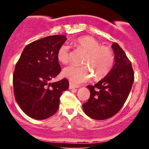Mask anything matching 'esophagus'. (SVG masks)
<instances>
[{
	"instance_id": "obj_1",
	"label": "esophagus",
	"mask_w": 149,
	"mask_h": 149,
	"mask_svg": "<svg viewBox=\"0 0 149 149\" xmlns=\"http://www.w3.org/2000/svg\"><path fill=\"white\" fill-rule=\"evenodd\" d=\"M79 85H77L73 84L72 83H69V89H73V88H78Z\"/></svg>"
}]
</instances>
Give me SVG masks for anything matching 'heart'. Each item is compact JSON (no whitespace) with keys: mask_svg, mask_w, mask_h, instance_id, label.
<instances>
[{"mask_svg":"<svg viewBox=\"0 0 149 149\" xmlns=\"http://www.w3.org/2000/svg\"><path fill=\"white\" fill-rule=\"evenodd\" d=\"M77 48L85 54L81 61L82 66L69 65L63 69L62 75L74 83L88 81L95 74L96 78H104L110 72L114 62V56L109 47L101 45L100 42L89 36H80L73 41ZM57 60L62 64L69 61V47L62 45L58 49Z\"/></svg>","mask_w":149,"mask_h":149,"instance_id":"1","label":"heart"}]
</instances>
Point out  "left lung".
<instances>
[{
    "instance_id": "left-lung-1",
    "label": "left lung",
    "mask_w": 149,
    "mask_h": 149,
    "mask_svg": "<svg viewBox=\"0 0 149 149\" xmlns=\"http://www.w3.org/2000/svg\"><path fill=\"white\" fill-rule=\"evenodd\" d=\"M115 64L103 79L88 85L90 97L83 104L85 113L95 120H105L116 115L127 100L134 82V71L123 49L112 44Z\"/></svg>"
}]
</instances>
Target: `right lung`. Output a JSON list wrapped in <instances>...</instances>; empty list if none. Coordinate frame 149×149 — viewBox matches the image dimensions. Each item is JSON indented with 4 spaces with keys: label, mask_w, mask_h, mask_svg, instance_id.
<instances>
[{
    "label": "right lung",
    "mask_w": 149,
    "mask_h": 149,
    "mask_svg": "<svg viewBox=\"0 0 149 149\" xmlns=\"http://www.w3.org/2000/svg\"><path fill=\"white\" fill-rule=\"evenodd\" d=\"M66 39L64 35H55L31 42L16 64L13 74L15 100L32 118L44 120L54 115L62 92L69 88L66 78L49 83L61 70L57 53Z\"/></svg>",
    "instance_id": "1"
}]
</instances>
